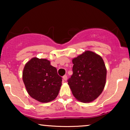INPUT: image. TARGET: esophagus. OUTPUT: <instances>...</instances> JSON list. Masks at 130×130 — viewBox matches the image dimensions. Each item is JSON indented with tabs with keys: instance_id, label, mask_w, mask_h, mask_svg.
<instances>
[{
	"instance_id": "esophagus-1",
	"label": "esophagus",
	"mask_w": 130,
	"mask_h": 130,
	"mask_svg": "<svg viewBox=\"0 0 130 130\" xmlns=\"http://www.w3.org/2000/svg\"><path fill=\"white\" fill-rule=\"evenodd\" d=\"M63 79L64 80H67V75H64L63 76Z\"/></svg>"
}]
</instances>
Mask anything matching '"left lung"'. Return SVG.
Masks as SVG:
<instances>
[{"mask_svg": "<svg viewBox=\"0 0 130 130\" xmlns=\"http://www.w3.org/2000/svg\"><path fill=\"white\" fill-rule=\"evenodd\" d=\"M72 76L68 80L73 95L80 102H92L102 93L106 84V68L102 57L86 51L72 60Z\"/></svg>", "mask_w": 130, "mask_h": 130, "instance_id": "left-lung-1", "label": "left lung"}]
</instances>
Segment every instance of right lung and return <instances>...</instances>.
Here are the masks:
<instances>
[{
    "label": "right lung",
    "instance_id": "obj_1",
    "mask_svg": "<svg viewBox=\"0 0 130 130\" xmlns=\"http://www.w3.org/2000/svg\"><path fill=\"white\" fill-rule=\"evenodd\" d=\"M22 80L30 96L41 103L54 100L59 94L62 81L50 61L37 57L25 65Z\"/></svg>",
    "mask_w": 130,
    "mask_h": 130
}]
</instances>
